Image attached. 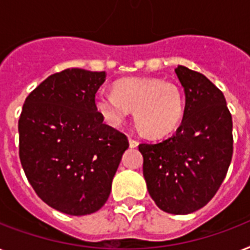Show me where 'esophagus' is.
I'll return each mask as SVG.
<instances>
[{
    "label": "esophagus",
    "instance_id": "34e87169",
    "mask_svg": "<svg viewBox=\"0 0 250 250\" xmlns=\"http://www.w3.org/2000/svg\"><path fill=\"white\" fill-rule=\"evenodd\" d=\"M129 146H131V147H136V146L139 145V141H137V140L136 139H133V137H129Z\"/></svg>",
    "mask_w": 250,
    "mask_h": 250
}]
</instances>
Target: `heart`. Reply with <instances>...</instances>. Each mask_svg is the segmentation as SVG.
Listing matches in <instances>:
<instances>
[{
	"mask_svg": "<svg viewBox=\"0 0 250 250\" xmlns=\"http://www.w3.org/2000/svg\"><path fill=\"white\" fill-rule=\"evenodd\" d=\"M113 93H100L95 106L110 125H119L133 110L136 125L150 137H163L184 117L185 95L177 83L157 77H128L113 84Z\"/></svg>",
	"mask_w": 250,
	"mask_h": 250,
	"instance_id": "obj_1",
	"label": "heart"
}]
</instances>
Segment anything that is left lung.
<instances>
[{"mask_svg": "<svg viewBox=\"0 0 250 250\" xmlns=\"http://www.w3.org/2000/svg\"><path fill=\"white\" fill-rule=\"evenodd\" d=\"M185 88L184 118L176 133L157 144H140L144 177L160 209L188 214L216 195L230 167L234 139L226 99L202 73L176 68Z\"/></svg>", "mask_w": 250, "mask_h": 250, "instance_id": "8db88e82", "label": "left lung"}]
</instances>
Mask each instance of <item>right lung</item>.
I'll return each mask as SVG.
<instances>
[{"mask_svg":"<svg viewBox=\"0 0 250 250\" xmlns=\"http://www.w3.org/2000/svg\"><path fill=\"white\" fill-rule=\"evenodd\" d=\"M105 72L55 73L24 101L19 158L29 184L47 206L70 216L96 212L128 149L125 133L103 123L95 95Z\"/></svg>","mask_w":250,"mask_h":250,"instance_id":"right-lung-1","label":"right lung"}]
</instances>
